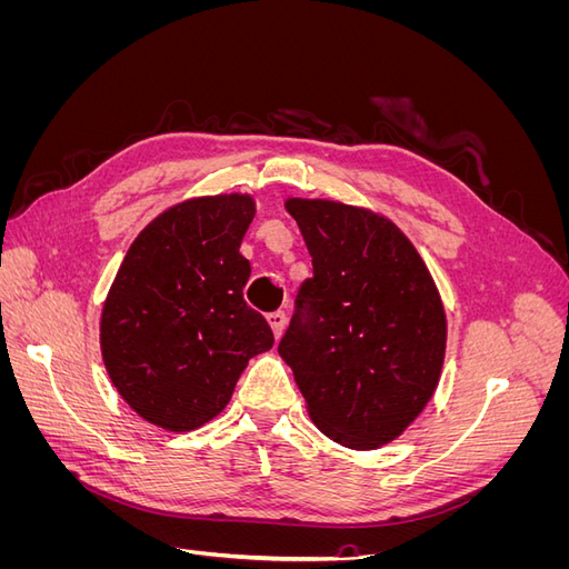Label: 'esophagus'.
<instances>
[{"label": "esophagus", "mask_w": 569, "mask_h": 569, "mask_svg": "<svg viewBox=\"0 0 569 569\" xmlns=\"http://www.w3.org/2000/svg\"><path fill=\"white\" fill-rule=\"evenodd\" d=\"M268 322H270V327H272L274 337H282L284 327H287V313H284V311H274V313L268 316Z\"/></svg>", "instance_id": "esophagus-1"}]
</instances>
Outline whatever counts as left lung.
Returning <instances> with one entry per match:
<instances>
[{"instance_id": "8db88e82", "label": "left lung", "mask_w": 569, "mask_h": 569, "mask_svg": "<svg viewBox=\"0 0 569 569\" xmlns=\"http://www.w3.org/2000/svg\"><path fill=\"white\" fill-rule=\"evenodd\" d=\"M313 278L301 282L280 356L325 437L368 451L416 420L439 382L446 316L420 253L382 216L289 199Z\"/></svg>"}]
</instances>
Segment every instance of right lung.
<instances>
[{
  "instance_id": "add662e5",
  "label": "right lung",
  "mask_w": 569,
  "mask_h": 569,
  "mask_svg": "<svg viewBox=\"0 0 569 569\" xmlns=\"http://www.w3.org/2000/svg\"><path fill=\"white\" fill-rule=\"evenodd\" d=\"M251 197H203L137 234L101 313V356L128 406L168 432H189L228 406L249 358L272 349L268 320L244 301L239 253Z\"/></svg>"
}]
</instances>
